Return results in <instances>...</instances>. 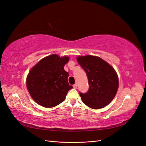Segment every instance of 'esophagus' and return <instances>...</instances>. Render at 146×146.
Here are the masks:
<instances>
[{
	"mask_svg": "<svg viewBox=\"0 0 146 146\" xmlns=\"http://www.w3.org/2000/svg\"><path fill=\"white\" fill-rule=\"evenodd\" d=\"M73 88H74V89H77V84H75V85H73Z\"/></svg>",
	"mask_w": 146,
	"mask_h": 146,
	"instance_id": "1",
	"label": "esophagus"
}]
</instances>
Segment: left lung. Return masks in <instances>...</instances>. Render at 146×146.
Wrapping results in <instances>:
<instances>
[{"mask_svg":"<svg viewBox=\"0 0 146 146\" xmlns=\"http://www.w3.org/2000/svg\"><path fill=\"white\" fill-rule=\"evenodd\" d=\"M77 62L85 70L89 90L80 96L83 102L92 109L108 105L116 96L119 86L116 72L112 66L100 57L79 56Z\"/></svg>","mask_w":146,"mask_h":146,"instance_id":"8db88e82","label":"left lung"}]
</instances>
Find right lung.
<instances>
[{"label":"right lung","mask_w":146,"mask_h":146,"mask_svg":"<svg viewBox=\"0 0 146 146\" xmlns=\"http://www.w3.org/2000/svg\"><path fill=\"white\" fill-rule=\"evenodd\" d=\"M69 60L68 56L53 54L42 58L31 69L26 85L35 102L52 108L65 100L68 92L73 88L68 81L69 74L64 69Z\"/></svg>","instance_id":"right-lung-1"}]
</instances>
